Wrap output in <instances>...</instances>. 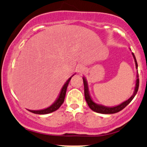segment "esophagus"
<instances>
[{
    "instance_id": "34e87169",
    "label": "esophagus",
    "mask_w": 147,
    "mask_h": 147,
    "mask_svg": "<svg viewBox=\"0 0 147 147\" xmlns=\"http://www.w3.org/2000/svg\"><path fill=\"white\" fill-rule=\"evenodd\" d=\"M76 70L78 72H83L85 70V68L83 65H78L76 68Z\"/></svg>"
}]
</instances>
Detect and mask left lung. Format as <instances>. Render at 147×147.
<instances>
[{
  "instance_id": "8db88e82",
  "label": "left lung",
  "mask_w": 147,
  "mask_h": 147,
  "mask_svg": "<svg viewBox=\"0 0 147 147\" xmlns=\"http://www.w3.org/2000/svg\"><path fill=\"white\" fill-rule=\"evenodd\" d=\"M132 55L133 58H134L135 63H136V69H138V63H137V61H136V57H135L134 54L133 53H132ZM83 81H84V95H85V99H86V101L89 107H90L91 110L95 111L96 113H102V114L116 113L122 111L123 109H124V108H125L126 106L133 100V99L134 98V97L136 96V94H137L138 88H139V76H138V72L136 87H135L134 92H133V95L131 96L129 99H127V100L125 101V102H122V104H120L119 105L112 106V107H109V106H105L101 105V104H96L95 102H93V100H92V98H91L90 95V92H89L88 85L87 80L84 77H83Z\"/></svg>"
}]
</instances>
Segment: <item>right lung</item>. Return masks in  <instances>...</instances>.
<instances>
[{
    "instance_id": "obj_1",
    "label": "right lung",
    "mask_w": 147,
    "mask_h": 147,
    "mask_svg": "<svg viewBox=\"0 0 147 147\" xmlns=\"http://www.w3.org/2000/svg\"><path fill=\"white\" fill-rule=\"evenodd\" d=\"M75 75V74H74ZM73 75H72L71 77L69 78L68 80L66 81L64 85L62 87L61 90V92L59 93V95L58 98L56 99L55 102L52 104L51 106H49V107L46 108L45 109H42V110H38V111H32V110H28L30 111V112L33 113L35 114H39V115H44V114H48L50 113L54 112V111H57V109H59V107L62 105L64 102V99H65V93H66V90H67V87H68L69 82H70V79H71Z\"/></svg>"
}]
</instances>
